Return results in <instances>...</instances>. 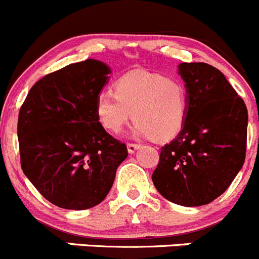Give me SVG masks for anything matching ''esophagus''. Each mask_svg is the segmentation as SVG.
<instances>
[{"label": "esophagus", "mask_w": 259, "mask_h": 259, "mask_svg": "<svg viewBox=\"0 0 259 259\" xmlns=\"http://www.w3.org/2000/svg\"><path fill=\"white\" fill-rule=\"evenodd\" d=\"M140 146H141L140 143L130 142V143H127V150H128L130 153H133L136 150H137V148H140Z\"/></svg>", "instance_id": "1"}]
</instances>
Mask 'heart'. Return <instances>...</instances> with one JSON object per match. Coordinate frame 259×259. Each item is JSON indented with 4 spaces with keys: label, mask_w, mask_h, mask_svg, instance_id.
I'll use <instances>...</instances> for the list:
<instances>
[{
    "label": "heart",
    "mask_w": 259,
    "mask_h": 259,
    "mask_svg": "<svg viewBox=\"0 0 259 259\" xmlns=\"http://www.w3.org/2000/svg\"><path fill=\"white\" fill-rule=\"evenodd\" d=\"M132 113L138 136L171 140L183 130L188 116L185 87L161 74L138 70L122 76L114 92L104 91L97 97V118L109 132H121Z\"/></svg>",
    "instance_id": "obj_1"
}]
</instances>
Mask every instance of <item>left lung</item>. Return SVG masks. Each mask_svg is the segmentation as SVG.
<instances>
[{
  "label": "left lung",
  "mask_w": 259,
  "mask_h": 259,
  "mask_svg": "<svg viewBox=\"0 0 259 259\" xmlns=\"http://www.w3.org/2000/svg\"><path fill=\"white\" fill-rule=\"evenodd\" d=\"M188 116L178 137L161 148L152 174L171 203L200 206L222 195L245 160L248 112L224 74L205 63H181Z\"/></svg>",
  "instance_id": "8db88e82"
}]
</instances>
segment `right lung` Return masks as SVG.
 Returning a JSON list of instances; mask_svg holds the SVG:
<instances>
[{"label":"right lung","instance_id":"1","mask_svg":"<svg viewBox=\"0 0 259 259\" xmlns=\"http://www.w3.org/2000/svg\"><path fill=\"white\" fill-rule=\"evenodd\" d=\"M109 73L94 59L64 66L36 81L20 108L21 168L59 208L84 210L102 203L128 156L96 114Z\"/></svg>","mask_w":259,"mask_h":259}]
</instances>
